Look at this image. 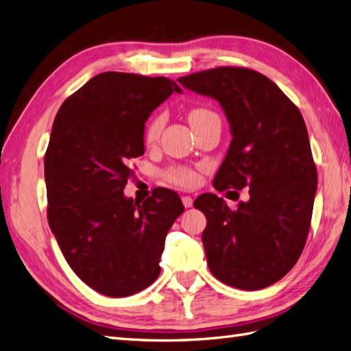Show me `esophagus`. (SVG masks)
Masks as SVG:
<instances>
[{
	"instance_id": "1",
	"label": "esophagus",
	"mask_w": 351,
	"mask_h": 351,
	"mask_svg": "<svg viewBox=\"0 0 351 351\" xmlns=\"http://www.w3.org/2000/svg\"><path fill=\"white\" fill-rule=\"evenodd\" d=\"M182 203L185 208H191L193 206V199L190 197V195H182Z\"/></svg>"
}]
</instances>
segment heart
Segmentation results:
<instances>
[{"instance_id": "heart-1", "label": "heart", "mask_w": 351, "mask_h": 351, "mask_svg": "<svg viewBox=\"0 0 351 351\" xmlns=\"http://www.w3.org/2000/svg\"><path fill=\"white\" fill-rule=\"evenodd\" d=\"M213 112H209L206 109H194L189 113V121L190 124H193V122L199 121L200 118L206 117V115H210ZM162 127H165V118H162L161 115H156L149 122L148 125H146V130H145V142L146 143H156L157 138L160 137V133ZM169 179L172 182L178 184V185H182V186H193L197 184V173L194 172V170L191 169H184V167H176V169H172L169 172Z\"/></svg>"}]
</instances>
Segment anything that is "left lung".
I'll return each instance as SVG.
<instances>
[{
  "mask_svg": "<svg viewBox=\"0 0 351 351\" xmlns=\"http://www.w3.org/2000/svg\"><path fill=\"white\" fill-rule=\"evenodd\" d=\"M190 91L219 103L232 142L214 178L218 191L250 186L232 210L205 193L202 242L209 271L227 286L260 290L296 265L311 224L317 169L305 121L271 79L250 69L218 67L179 77Z\"/></svg>",
  "mask_w": 351,
  "mask_h": 351,
  "instance_id": "1",
  "label": "left lung"
}]
</instances>
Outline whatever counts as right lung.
Here are the masks:
<instances>
[{"label": "right lung", "instance_id": "obj_1", "mask_svg": "<svg viewBox=\"0 0 351 351\" xmlns=\"http://www.w3.org/2000/svg\"><path fill=\"white\" fill-rule=\"evenodd\" d=\"M182 89L167 77L106 71L62 103L45 157L47 221L70 267L110 298L146 289L160 275L166 236L184 213L160 189L137 203L124 195L143 156L145 122Z\"/></svg>", "mask_w": 351, "mask_h": 351}]
</instances>
